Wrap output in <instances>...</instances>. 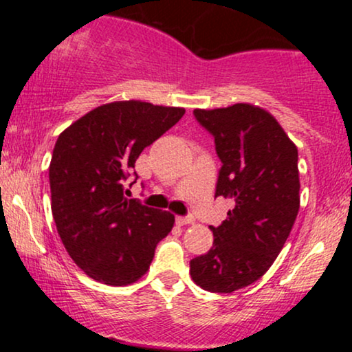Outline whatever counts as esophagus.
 I'll return each instance as SVG.
<instances>
[{
	"label": "esophagus",
	"instance_id": "34e87169",
	"mask_svg": "<svg viewBox=\"0 0 352 352\" xmlns=\"http://www.w3.org/2000/svg\"><path fill=\"white\" fill-rule=\"evenodd\" d=\"M193 221H195V218H193L192 215L177 217V223H179V225H190V223H193Z\"/></svg>",
	"mask_w": 352,
	"mask_h": 352
}]
</instances>
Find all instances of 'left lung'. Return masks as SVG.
<instances>
[{"mask_svg":"<svg viewBox=\"0 0 352 352\" xmlns=\"http://www.w3.org/2000/svg\"><path fill=\"white\" fill-rule=\"evenodd\" d=\"M221 160L215 197L233 208L213 232L208 253L190 261L192 280L232 293L260 280L288 240L300 210L298 148L274 117L253 104L195 109Z\"/></svg>","mask_w":352,"mask_h":352,"instance_id":"left-lung-1","label":"left lung"}]
</instances>
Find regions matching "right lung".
<instances>
[{
  "label": "right lung",
  "instance_id": "obj_1",
  "mask_svg": "<svg viewBox=\"0 0 352 352\" xmlns=\"http://www.w3.org/2000/svg\"><path fill=\"white\" fill-rule=\"evenodd\" d=\"M184 114V107L116 100L59 134L50 164L52 217L66 252L92 280L135 283L170 233L175 217L125 199L124 180L140 152Z\"/></svg>",
  "mask_w": 352,
  "mask_h": 352
}]
</instances>
